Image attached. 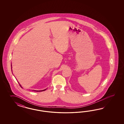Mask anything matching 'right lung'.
Masks as SVG:
<instances>
[{
    "label": "right lung",
    "instance_id": "right-lung-1",
    "mask_svg": "<svg viewBox=\"0 0 124 124\" xmlns=\"http://www.w3.org/2000/svg\"><path fill=\"white\" fill-rule=\"evenodd\" d=\"M19 85H20V86L21 87V85H20V84H19ZM46 90V89H45V90H34V91H37V92H38V91H44V90Z\"/></svg>",
    "mask_w": 124,
    "mask_h": 124
}]
</instances>
